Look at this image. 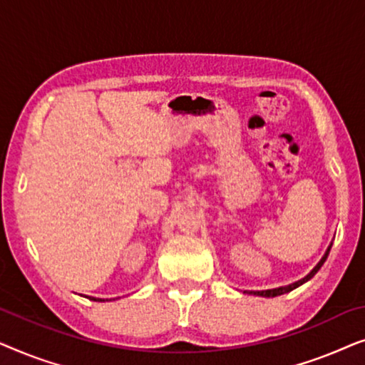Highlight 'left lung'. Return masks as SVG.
<instances>
[{
  "instance_id": "obj_1",
  "label": "left lung",
  "mask_w": 365,
  "mask_h": 365,
  "mask_svg": "<svg viewBox=\"0 0 365 365\" xmlns=\"http://www.w3.org/2000/svg\"><path fill=\"white\" fill-rule=\"evenodd\" d=\"M331 247H332V242L329 244V247L326 249V252H324V256L321 257V261H319V262L316 264V267H314L312 271L309 272L306 277H302L301 281H296V282L289 284V286H282V287H276V289H267V291H251L249 294H254V296H262V297H277V296H282V294H287V292L294 291V289H297L299 286H302L304 282L311 281V279H312L314 276H316L319 269L322 267V264L326 262V259H327V256H329V252H331Z\"/></svg>"
}]
</instances>
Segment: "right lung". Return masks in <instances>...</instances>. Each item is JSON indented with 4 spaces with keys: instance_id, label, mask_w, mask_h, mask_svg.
I'll return each instance as SVG.
<instances>
[{
    "instance_id": "1",
    "label": "right lung",
    "mask_w": 365,
    "mask_h": 365,
    "mask_svg": "<svg viewBox=\"0 0 365 365\" xmlns=\"http://www.w3.org/2000/svg\"><path fill=\"white\" fill-rule=\"evenodd\" d=\"M91 301H96V302H101L104 299H98V297H91Z\"/></svg>"
}]
</instances>
